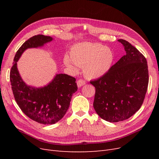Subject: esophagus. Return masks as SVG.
Returning a JSON list of instances; mask_svg holds the SVG:
<instances>
[{
    "label": "esophagus",
    "instance_id": "1",
    "mask_svg": "<svg viewBox=\"0 0 159 159\" xmlns=\"http://www.w3.org/2000/svg\"><path fill=\"white\" fill-rule=\"evenodd\" d=\"M85 84V81L84 80H79L77 81V85H78V87L80 88L81 86H83Z\"/></svg>",
    "mask_w": 159,
    "mask_h": 159
}]
</instances>
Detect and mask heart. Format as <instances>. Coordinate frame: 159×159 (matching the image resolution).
I'll list each match as a JSON object with an SVG mask.
<instances>
[{
	"instance_id": "b5f03b06",
	"label": "heart",
	"mask_w": 159,
	"mask_h": 159,
	"mask_svg": "<svg viewBox=\"0 0 159 159\" xmlns=\"http://www.w3.org/2000/svg\"><path fill=\"white\" fill-rule=\"evenodd\" d=\"M70 57L66 55L64 64L75 71L76 66L83 68L84 75L88 78H98L107 73L112 64L113 56L108 48L99 44L80 43L72 47Z\"/></svg>"
}]
</instances>
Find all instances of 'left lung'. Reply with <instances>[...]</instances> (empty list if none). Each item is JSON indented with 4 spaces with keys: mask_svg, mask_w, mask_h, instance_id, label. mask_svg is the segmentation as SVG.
Returning <instances> with one entry per match:
<instances>
[{
    "mask_svg": "<svg viewBox=\"0 0 159 159\" xmlns=\"http://www.w3.org/2000/svg\"><path fill=\"white\" fill-rule=\"evenodd\" d=\"M126 54L106 74L91 81L95 88L93 107L99 116L109 122L131 117L141 108L148 84L147 60L135 47L123 39Z\"/></svg>",
    "mask_w": 159,
    "mask_h": 159,
    "instance_id": "obj_1",
    "label": "left lung"
}]
</instances>
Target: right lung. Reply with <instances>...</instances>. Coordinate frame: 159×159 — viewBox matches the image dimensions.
I'll use <instances>...</instances> for the list:
<instances>
[{
	"label": "right lung",
	"instance_id": "right-lung-1",
	"mask_svg": "<svg viewBox=\"0 0 159 159\" xmlns=\"http://www.w3.org/2000/svg\"><path fill=\"white\" fill-rule=\"evenodd\" d=\"M52 40V37L42 34L29 38L16 52L10 72L12 90L19 107L30 119L43 125L54 124L64 116L72 95L78 90L75 78L67 74H56L44 87H31L22 80L17 61L26 49L42 46Z\"/></svg>",
	"mask_w": 159,
	"mask_h": 159
}]
</instances>
